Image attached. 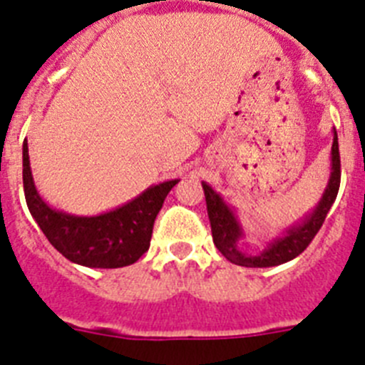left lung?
Segmentation results:
<instances>
[{
    "mask_svg": "<svg viewBox=\"0 0 365 365\" xmlns=\"http://www.w3.org/2000/svg\"><path fill=\"white\" fill-rule=\"evenodd\" d=\"M340 175H342L340 173V153H338V136L336 130H334L333 147H331V176L318 205L314 207L311 215L305 216L293 227H289L282 238L272 240L271 244L258 255H247V252L240 251L238 242L240 238H244V229L240 225L235 211L223 202V198L216 190H212L211 185L203 182L202 185L203 192H205L207 215H209V222H211L212 242H215L216 249L229 262L242 265V267H274V265L293 260L307 249V245L313 242L317 232L320 231L331 205L336 200L338 189H340Z\"/></svg>",
    "mask_w": 365,
    "mask_h": 365,
    "instance_id": "obj_1",
    "label": "left lung"
}]
</instances>
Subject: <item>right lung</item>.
<instances>
[{
	"instance_id": "add662e5",
	"label": "right lung",
	"mask_w": 365,
	"mask_h": 365,
	"mask_svg": "<svg viewBox=\"0 0 365 365\" xmlns=\"http://www.w3.org/2000/svg\"><path fill=\"white\" fill-rule=\"evenodd\" d=\"M178 180L149 187L142 195L114 211L98 216H74L56 211L36 190L29 162V145L23 142V190L32 218L47 240L67 260L85 267H125L149 249L154 220L169 190Z\"/></svg>"
}]
</instances>
